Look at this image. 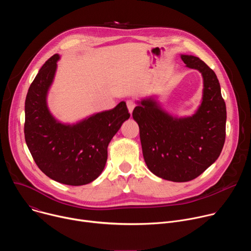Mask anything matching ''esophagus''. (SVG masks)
<instances>
[{"instance_id": "esophagus-1", "label": "esophagus", "mask_w": 251, "mask_h": 251, "mask_svg": "<svg viewBox=\"0 0 251 251\" xmlns=\"http://www.w3.org/2000/svg\"><path fill=\"white\" fill-rule=\"evenodd\" d=\"M127 107H128V110L130 112V114L133 112V109L135 108V103L132 100H128L127 101Z\"/></svg>"}]
</instances>
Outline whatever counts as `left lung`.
<instances>
[{"mask_svg":"<svg viewBox=\"0 0 251 251\" xmlns=\"http://www.w3.org/2000/svg\"><path fill=\"white\" fill-rule=\"evenodd\" d=\"M181 58L202 77V97L196 112L185 117L172 115L157 95H151L138 100L132 113L148 169L176 183L194 180L218 160L226 123V102L214 71L197 56L181 54Z\"/></svg>","mask_w":251,"mask_h":251,"instance_id":"left-lung-1","label":"left lung"}]
</instances>
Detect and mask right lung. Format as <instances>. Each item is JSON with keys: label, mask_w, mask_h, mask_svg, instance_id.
<instances>
[{"label": "right lung", "mask_w": 251, "mask_h": 251, "mask_svg": "<svg viewBox=\"0 0 251 251\" xmlns=\"http://www.w3.org/2000/svg\"><path fill=\"white\" fill-rule=\"evenodd\" d=\"M60 55H52L30 84L25 103V138L38 167L51 180L69 186L93 182L104 170L107 148L129 119L126 103L75 123H62L50 111L48 95Z\"/></svg>", "instance_id": "1"}]
</instances>
